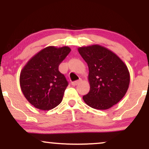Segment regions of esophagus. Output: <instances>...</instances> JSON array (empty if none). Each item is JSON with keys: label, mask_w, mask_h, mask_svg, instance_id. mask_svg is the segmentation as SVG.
Instances as JSON below:
<instances>
[{"label": "esophagus", "mask_w": 149, "mask_h": 149, "mask_svg": "<svg viewBox=\"0 0 149 149\" xmlns=\"http://www.w3.org/2000/svg\"><path fill=\"white\" fill-rule=\"evenodd\" d=\"M81 81H82V79H79V80H77V81H72V85H78V84H79V83H80Z\"/></svg>", "instance_id": "1"}]
</instances>
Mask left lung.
Wrapping results in <instances>:
<instances>
[{
    "label": "left lung",
    "mask_w": 149,
    "mask_h": 149,
    "mask_svg": "<svg viewBox=\"0 0 149 149\" xmlns=\"http://www.w3.org/2000/svg\"><path fill=\"white\" fill-rule=\"evenodd\" d=\"M89 68L90 90L83 95L85 103L93 109L106 110L123 98L130 85V72L115 54L99 45L79 47Z\"/></svg>",
    "instance_id": "obj_1"
}]
</instances>
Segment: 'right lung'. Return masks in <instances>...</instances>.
Listing matches in <instances>:
<instances>
[{
    "mask_svg": "<svg viewBox=\"0 0 149 149\" xmlns=\"http://www.w3.org/2000/svg\"><path fill=\"white\" fill-rule=\"evenodd\" d=\"M71 49L49 46L28 61L21 71L19 83L27 100L36 109H53L60 104L68 83L59 65Z\"/></svg>",
    "mask_w": 149,
    "mask_h": 149,
    "instance_id": "right-lung-1",
    "label": "right lung"
}]
</instances>
